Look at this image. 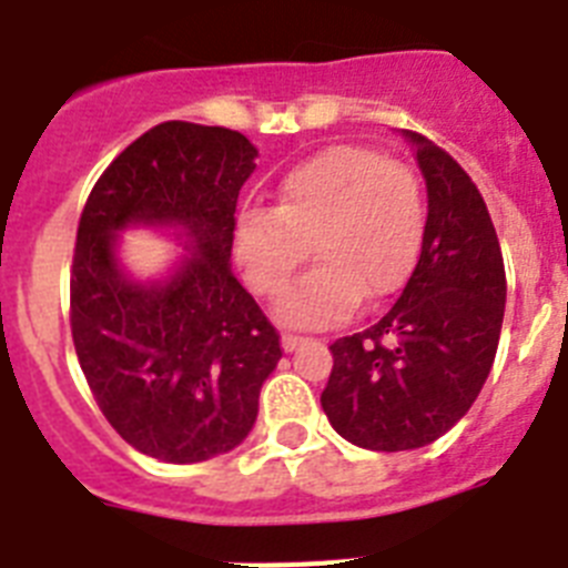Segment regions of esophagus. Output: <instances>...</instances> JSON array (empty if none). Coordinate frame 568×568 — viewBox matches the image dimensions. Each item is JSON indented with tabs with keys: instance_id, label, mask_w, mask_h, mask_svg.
<instances>
[{
	"instance_id": "1",
	"label": "esophagus",
	"mask_w": 568,
	"mask_h": 568,
	"mask_svg": "<svg viewBox=\"0 0 568 568\" xmlns=\"http://www.w3.org/2000/svg\"><path fill=\"white\" fill-rule=\"evenodd\" d=\"M306 343V337H300V335H292V332H285L283 335V349L285 352H294L297 346H303Z\"/></svg>"
}]
</instances>
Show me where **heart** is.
I'll return each instance as SVG.
<instances>
[{
    "label": "heart",
    "instance_id": "heart-1",
    "mask_svg": "<svg viewBox=\"0 0 568 568\" xmlns=\"http://www.w3.org/2000/svg\"><path fill=\"white\" fill-rule=\"evenodd\" d=\"M427 202L418 175L373 146L341 144L300 161L280 184L274 211L236 222V256L251 292L283 294L312 250L318 268L276 303L288 328H328L361 297L402 288L422 247Z\"/></svg>",
    "mask_w": 568,
    "mask_h": 568
}]
</instances>
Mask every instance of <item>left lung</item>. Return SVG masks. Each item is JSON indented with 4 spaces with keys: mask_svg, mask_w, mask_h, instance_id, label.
<instances>
[{
    "mask_svg": "<svg viewBox=\"0 0 568 568\" xmlns=\"http://www.w3.org/2000/svg\"><path fill=\"white\" fill-rule=\"evenodd\" d=\"M427 181L422 256L389 312L337 337L321 395L346 442L416 450L470 409L497 355L505 265L483 193L442 146L404 130Z\"/></svg>",
    "mask_w": 568,
    "mask_h": 568,
    "instance_id": "obj_1",
    "label": "left lung"
}]
</instances>
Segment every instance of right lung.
<instances>
[{
    "label": "right lung",
    "instance_id": "1",
    "mask_svg": "<svg viewBox=\"0 0 568 568\" xmlns=\"http://www.w3.org/2000/svg\"><path fill=\"white\" fill-rule=\"evenodd\" d=\"M256 146L225 126L166 121L103 170L80 213L71 337L100 413L161 462L213 459L251 433L280 335L231 274L236 199ZM130 224L179 226L194 251L164 284L113 256Z\"/></svg>",
    "mask_w": 568,
    "mask_h": 568
}]
</instances>
